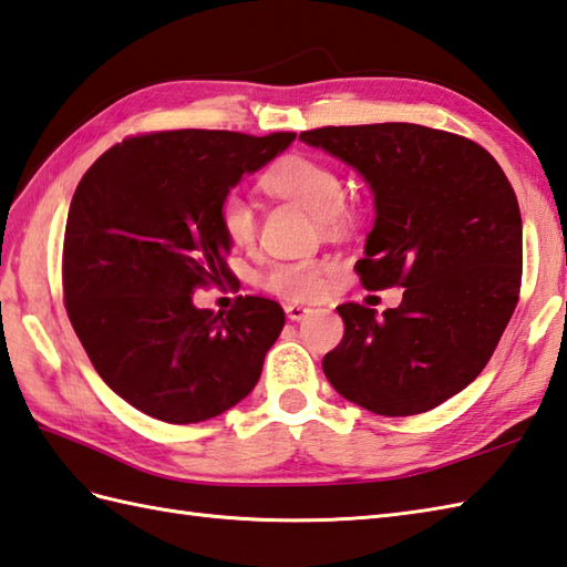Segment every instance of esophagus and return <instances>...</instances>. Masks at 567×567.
Segmentation results:
<instances>
[{"mask_svg": "<svg viewBox=\"0 0 567 567\" xmlns=\"http://www.w3.org/2000/svg\"><path fill=\"white\" fill-rule=\"evenodd\" d=\"M310 312V308H306V306H298V303H288L286 306V316H288V320H303L306 316Z\"/></svg>", "mask_w": 567, "mask_h": 567, "instance_id": "34e87169", "label": "esophagus"}]
</instances>
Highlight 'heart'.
<instances>
[{"label":"heart","instance_id":"obj_1","mask_svg":"<svg viewBox=\"0 0 567 567\" xmlns=\"http://www.w3.org/2000/svg\"><path fill=\"white\" fill-rule=\"evenodd\" d=\"M261 184L269 194L306 208L327 228H332L342 218L339 208L344 200V184L332 167L318 159L288 157L264 174ZM218 223L223 235L235 247H249L255 243L257 216L243 194L233 192L220 200ZM261 284L276 296L310 300L324 291V267L318 261H281L274 264Z\"/></svg>","mask_w":567,"mask_h":567}]
</instances>
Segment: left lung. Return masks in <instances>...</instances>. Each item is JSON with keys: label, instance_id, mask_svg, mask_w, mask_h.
<instances>
[{"label": "left lung", "instance_id": "8db88e82", "mask_svg": "<svg viewBox=\"0 0 567 567\" xmlns=\"http://www.w3.org/2000/svg\"><path fill=\"white\" fill-rule=\"evenodd\" d=\"M300 141L371 188L361 284L405 288L383 316L337 308L344 337L322 359L327 381L385 417L442 405L485 369L517 308L522 213L512 184L477 143L417 123L327 125Z\"/></svg>", "mask_w": 567, "mask_h": 567}]
</instances>
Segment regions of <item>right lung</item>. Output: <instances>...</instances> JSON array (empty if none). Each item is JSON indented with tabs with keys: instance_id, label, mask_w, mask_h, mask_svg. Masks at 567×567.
<instances>
[{
	"instance_id": "obj_1",
	"label": "right lung",
	"mask_w": 567,
	"mask_h": 567,
	"mask_svg": "<svg viewBox=\"0 0 567 567\" xmlns=\"http://www.w3.org/2000/svg\"><path fill=\"white\" fill-rule=\"evenodd\" d=\"M293 141L150 133L86 169L65 225V306L96 373L135 410L169 424L206 422L257 385L286 320L281 306L240 296L230 312H213L194 306V291L230 276L220 200Z\"/></svg>"
}]
</instances>
